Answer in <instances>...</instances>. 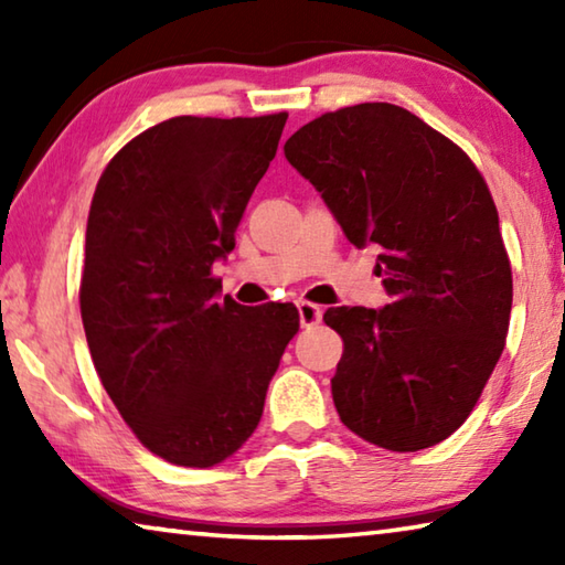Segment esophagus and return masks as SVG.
I'll list each match as a JSON object with an SVG mask.
<instances>
[{"label":"esophagus","instance_id":"34e87169","mask_svg":"<svg viewBox=\"0 0 565 565\" xmlns=\"http://www.w3.org/2000/svg\"><path fill=\"white\" fill-rule=\"evenodd\" d=\"M296 306H299V321H301V327H303V329L317 327V323L321 321V317H323V309H321V306H317V303H309V301H299Z\"/></svg>","mask_w":565,"mask_h":565}]
</instances>
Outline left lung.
I'll return each instance as SVG.
<instances>
[{
	"mask_svg": "<svg viewBox=\"0 0 565 565\" xmlns=\"http://www.w3.org/2000/svg\"><path fill=\"white\" fill-rule=\"evenodd\" d=\"M353 246L379 244L384 309L337 306L331 394L343 426L388 451L441 444L501 359L513 281L499 212L473 161L386 102L321 114L284 145Z\"/></svg>",
	"mask_w": 565,
	"mask_h": 565,
	"instance_id": "8db88e82",
	"label": "left lung"
}]
</instances>
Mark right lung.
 <instances>
[{"instance_id":"right-lung-1","label":"right lung","mask_w":565,"mask_h":565,"mask_svg":"<svg viewBox=\"0 0 565 565\" xmlns=\"http://www.w3.org/2000/svg\"><path fill=\"white\" fill-rule=\"evenodd\" d=\"M286 117L167 119L131 139L94 191L84 333L121 418L169 463L212 468L248 441L299 331L296 306L222 301L212 276Z\"/></svg>"}]
</instances>
